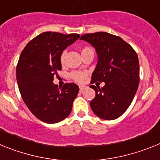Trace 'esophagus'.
Instances as JSON below:
<instances>
[{
    "label": "esophagus",
    "mask_w": 160,
    "mask_h": 160,
    "mask_svg": "<svg viewBox=\"0 0 160 160\" xmlns=\"http://www.w3.org/2000/svg\"><path fill=\"white\" fill-rule=\"evenodd\" d=\"M85 89H87L86 86H79V90H80V91H83Z\"/></svg>",
    "instance_id": "obj_1"
}]
</instances>
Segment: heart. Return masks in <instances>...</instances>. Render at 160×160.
<instances>
[{
	"instance_id": "b5f03b06",
	"label": "heart",
	"mask_w": 160,
	"mask_h": 160,
	"mask_svg": "<svg viewBox=\"0 0 160 160\" xmlns=\"http://www.w3.org/2000/svg\"><path fill=\"white\" fill-rule=\"evenodd\" d=\"M81 53L82 55L84 56L85 54H87V53H94V49L90 46H83L81 49ZM65 57H66V51H62L60 54V58H59L61 64H64ZM70 78L73 79V81L77 82L78 83H83L87 80V73L86 71H73L70 73Z\"/></svg>"
}]
</instances>
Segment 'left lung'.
<instances>
[{"instance_id":"8db88e82","label":"left lung","mask_w":160,"mask_h":160,"mask_svg":"<svg viewBox=\"0 0 160 160\" xmlns=\"http://www.w3.org/2000/svg\"><path fill=\"white\" fill-rule=\"evenodd\" d=\"M81 39L95 48L98 57L90 82L96 94L90 107L102 119H116L128 110L138 89V55L128 42L108 32L86 33ZM96 81H104L105 86L100 89L93 85Z\"/></svg>"}]
</instances>
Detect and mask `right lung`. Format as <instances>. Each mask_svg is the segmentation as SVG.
I'll return each mask as SVG.
<instances>
[{
	"mask_svg": "<svg viewBox=\"0 0 160 160\" xmlns=\"http://www.w3.org/2000/svg\"><path fill=\"white\" fill-rule=\"evenodd\" d=\"M80 38L78 33L44 32L22 50L17 65V81L24 102L35 117L46 123H56L69 116L79 88L65 83L53 84L62 70L60 54Z\"/></svg>",
	"mask_w": 160,
	"mask_h": 160,
	"instance_id": "obj_1",
	"label": "right lung"
}]
</instances>
